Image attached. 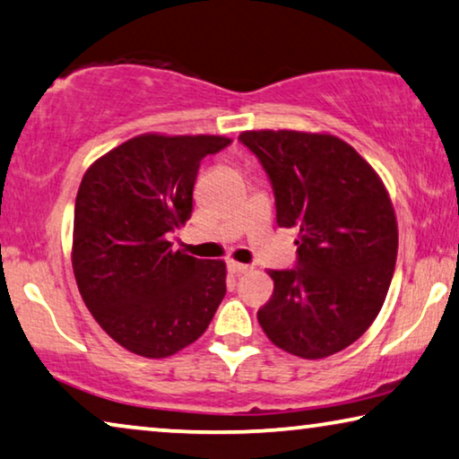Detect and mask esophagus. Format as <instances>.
I'll list each match as a JSON object with an SVG mask.
<instances>
[{
	"mask_svg": "<svg viewBox=\"0 0 459 459\" xmlns=\"http://www.w3.org/2000/svg\"><path fill=\"white\" fill-rule=\"evenodd\" d=\"M227 268L232 272V273H247L249 270H251V265H247V264H238V262H232V259H229L227 262Z\"/></svg>",
	"mask_w": 459,
	"mask_h": 459,
	"instance_id": "esophagus-1",
	"label": "esophagus"
}]
</instances>
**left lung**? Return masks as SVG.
Segmentation results:
<instances>
[{
    "mask_svg": "<svg viewBox=\"0 0 459 459\" xmlns=\"http://www.w3.org/2000/svg\"><path fill=\"white\" fill-rule=\"evenodd\" d=\"M268 175L278 227H297L292 270H272L257 311L265 336L300 359L351 346L381 311L398 255V224L377 173L333 135L243 132Z\"/></svg>",
    "mask_w": 459,
    "mask_h": 459,
    "instance_id": "left-lung-1",
    "label": "left lung"
}]
</instances>
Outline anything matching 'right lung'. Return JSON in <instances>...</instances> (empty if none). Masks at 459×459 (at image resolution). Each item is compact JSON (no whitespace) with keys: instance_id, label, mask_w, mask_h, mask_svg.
I'll list each match as a JSON object with an SVG mask.
<instances>
[{"instance_id":"add662e5","label":"right lung","mask_w":459,"mask_h":459,"mask_svg":"<svg viewBox=\"0 0 459 459\" xmlns=\"http://www.w3.org/2000/svg\"><path fill=\"white\" fill-rule=\"evenodd\" d=\"M222 135H138L86 170L74 210L72 264L99 325L140 357L164 359L206 332L227 295V265L175 251L194 210L202 159Z\"/></svg>"}]
</instances>
